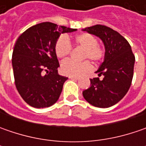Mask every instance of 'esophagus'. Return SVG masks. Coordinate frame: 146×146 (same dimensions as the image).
Returning <instances> with one entry per match:
<instances>
[{"label":"esophagus","instance_id":"obj_1","mask_svg":"<svg viewBox=\"0 0 146 146\" xmlns=\"http://www.w3.org/2000/svg\"><path fill=\"white\" fill-rule=\"evenodd\" d=\"M70 80H80V78H78V77H70Z\"/></svg>","mask_w":146,"mask_h":146}]
</instances>
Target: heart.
I'll list each match as a JSON object with an SVG mask.
<instances>
[{"instance_id": "b5f03b06", "label": "heart", "mask_w": 146, "mask_h": 146, "mask_svg": "<svg viewBox=\"0 0 146 146\" xmlns=\"http://www.w3.org/2000/svg\"><path fill=\"white\" fill-rule=\"evenodd\" d=\"M77 46L84 48L82 58L90 59L93 62H99L104 58V49L98 44V39L92 34L81 33L75 37ZM71 44L68 37L64 35L58 39L55 45L56 55L59 58H64L71 52ZM61 72L70 77H80L92 70V66L88 61L76 62L73 60H66L61 64Z\"/></svg>"}]
</instances>
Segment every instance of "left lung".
Masks as SVG:
<instances>
[{"instance_id": "8db88e82", "label": "left lung", "mask_w": 146, "mask_h": 146, "mask_svg": "<svg viewBox=\"0 0 146 146\" xmlns=\"http://www.w3.org/2000/svg\"><path fill=\"white\" fill-rule=\"evenodd\" d=\"M83 31L99 37L106 49L104 62L96 71L102 79H90V87L83 96L96 107L108 108L118 103L131 86L135 56L126 39L106 26L98 24Z\"/></svg>"}]
</instances>
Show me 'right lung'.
Returning <instances> with one entry per match:
<instances>
[{
    "label": "right lung",
    "mask_w": 146,
    "mask_h": 146,
    "mask_svg": "<svg viewBox=\"0 0 146 146\" xmlns=\"http://www.w3.org/2000/svg\"><path fill=\"white\" fill-rule=\"evenodd\" d=\"M76 31L45 22L32 26L18 38L12 55L14 82L29 106L44 108L58 100L68 78L58 73L55 45L61 34Z\"/></svg>",
    "instance_id": "right-lung-1"
}]
</instances>
